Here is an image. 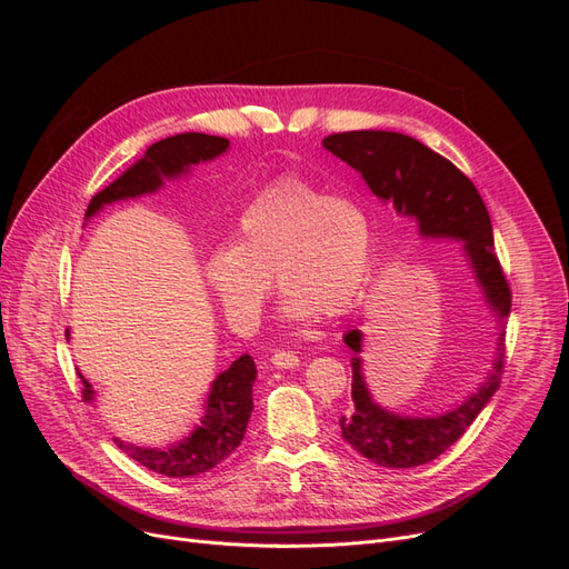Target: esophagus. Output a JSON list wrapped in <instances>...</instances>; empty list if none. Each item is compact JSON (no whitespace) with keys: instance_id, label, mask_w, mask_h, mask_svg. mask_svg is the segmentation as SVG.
Wrapping results in <instances>:
<instances>
[{"instance_id":"1","label":"esophagus","mask_w":569,"mask_h":569,"mask_svg":"<svg viewBox=\"0 0 569 569\" xmlns=\"http://www.w3.org/2000/svg\"><path fill=\"white\" fill-rule=\"evenodd\" d=\"M270 360L274 368H297L299 366V356L295 351H274Z\"/></svg>"}]
</instances>
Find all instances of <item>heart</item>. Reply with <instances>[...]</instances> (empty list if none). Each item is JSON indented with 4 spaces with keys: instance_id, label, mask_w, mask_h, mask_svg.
<instances>
[{
    "instance_id": "b5f03b06",
    "label": "heart",
    "mask_w": 569,
    "mask_h": 569,
    "mask_svg": "<svg viewBox=\"0 0 569 569\" xmlns=\"http://www.w3.org/2000/svg\"><path fill=\"white\" fill-rule=\"evenodd\" d=\"M370 247V222L351 199L282 178L239 213L228 249L206 258L203 274L237 330L261 318L270 274L284 291V318L303 322L353 308L368 282Z\"/></svg>"
}]
</instances>
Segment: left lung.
Returning <instances> with one entry per match:
<instances>
[{
    "mask_svg": "<svg viewBox=\"0 0 569 569\" xmlns=\"http://www.w3.org/2000/svg\"><path fill=\"white\" fill-rule=\"evenodd\" d=\"M325 149L356 168L372 192L393 201V209L418 218L420 232L432 237L465 239V251L485 287L496 313H510L512 291L501 261L493 251V230L485 201L472 180L441 153L401 132L353 130L335 132L322 140ZM503 337V335H501ZM343 343L358 353L360 332L351 330ZM493 372L460 408L439 418H399L372 403L360 375V360L353 358L351 396L353 408L341 416V437L368 460L382 468H416L441 456L465 435L475 418L501 387L506 368V343L498 349Z\"/></svg>",
    "mask_w": 569,
    "mask_h": 569,
    "instance_id": "left-lung-1",
    "label": "left lung"
}]
</instances>
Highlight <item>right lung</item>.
Returning a JSON list of instances; mask_svg holds the SVG:
<instances>
[{
  "label": "right lung",
  "mask_w": 569,
  "mask_h": 569,
  "mask_svg": "<svg viewBox=\"0 0 569 569\" xmlns=\"http://www.w3.org/2000/svg\"><path fill=\"white\" fill-rule=\"evenodd\" d=\"M228 147L230 140H226V137L203 132H182L176 137H166V140L151 144L144 151L142 161H137L116 182H111L107 189H101L99 194H94L88 203L84 218L94 216L104 203L153 192V189L161 187L163 178L180 176L182 170L192 163L216 159ZM80 380L82 399L92 401V389L88 380H84L82 375ZM253 380L256 366L251 356H239L226 372H220L216 377L209 396V406H206V416L201 420V427L194 429L192 437L170 446V449H137V446L128 443L118 446L132 460L166 477H197L209 472L230 453H234L237 446L244 439L253 410Z\"/></svg>",
  "instance_id": "add662e5"
}]
</instances>
